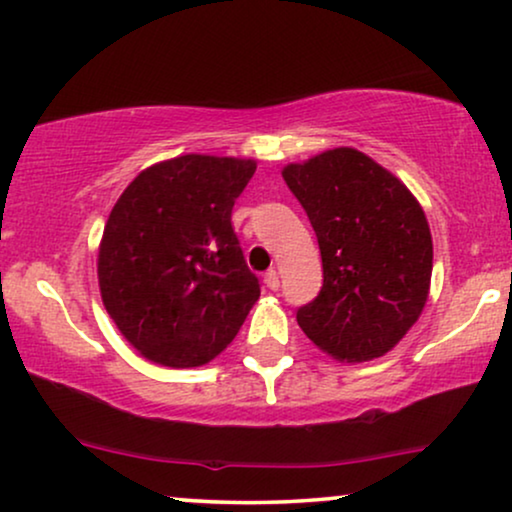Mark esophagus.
Wrapping results in <instances>:
<instances>
[{
    "instance_id": "esophagus-1",
    "label": "esophagus",
    "mask_w": 512,
    "mask_h": 512,
    "mask_svg": "<svg viewBox=\"0 0 512 512\" xmlns=\"http://www.w3.org/2000/svg\"><path fill=\"white\" fill-rule=\"evenodd\" d=\"M264 285H267L269 290H278L281 281H278V271L276 269H269L267 274H264Z\"/></svg>"
}]
</instances>
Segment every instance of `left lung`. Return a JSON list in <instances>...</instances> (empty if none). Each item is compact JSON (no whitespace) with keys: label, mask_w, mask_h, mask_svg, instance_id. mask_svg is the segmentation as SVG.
<instances>
[{"label":"left lung","mask_w":512,"mask_h":512,"mask_svg":"<svg viewBox=\"0 0 512 512\" xmlns=\"http://www.w3.org/2000/svg\"><path fill=\"white\" fill-rule=\"evenodd\" d=\"M283 180L309 215L323 260V288L297 309L299 327L337 360L384 356L428 299L433 241L419 201L351 147L290 163Z\"/></svg>","instance_id":"1"}]
</instances>
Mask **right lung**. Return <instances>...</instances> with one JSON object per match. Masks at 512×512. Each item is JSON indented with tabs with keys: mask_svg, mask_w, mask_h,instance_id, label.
Listing matches in <instances>:
<instances>
[{
	"mask_svg": "<svg viewBox=\"0 0 512 512\" xmlns=\"http://www.w3.org/2000/svg\"><path fill=\"white\" fill-rule=\"evenodd\" d=\"M255 161L187 154L142 170L109 213L98 255L102 302L142 356L213 360L260 297L231 210Z\"/></svg>",
	"mask_w": 512,
	"mask_h": 512,
	"instance_id": "right-lung-1",
	"label": "right lung"
}]
</instances>
